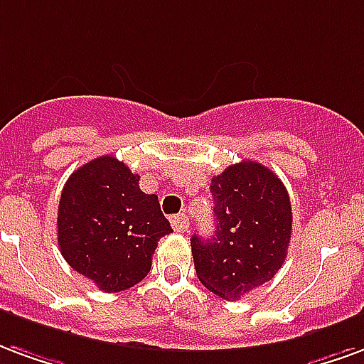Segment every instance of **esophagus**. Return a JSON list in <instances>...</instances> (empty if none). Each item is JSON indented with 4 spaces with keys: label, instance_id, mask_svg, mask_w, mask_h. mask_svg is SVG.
<instances>
[{
    "label": "esophagus",
    "instance_id": "esophagus-1",
    "mask_svg": "<svg viewBox=\"0 0 364 364\" xmlns=\"http://www.w3.org/2000/svg\"><path fill=\"white\" fill-rule=\"evenodd\" d=\"M171 225H172V229L176 230V232H186V230H188V227H190V223H188V217H186L184 213L174 215V217H171Z\"/></svg>",
    "mask_w": 364,
    "mask_h": 364
}]
</instances>
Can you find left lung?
I'll return each instance as SVG.
<instances>
[{
    "label": "left lung",
    "instance_id": "left-lung-1",
    "mask_svg": "<svg viewBox=\"0 0 364 364\" xmlns=\"http://www.w3.org/2000/svg\"><path fill=\"white\" fill-rule=\"evenodd\" d=\"M215 235L190 238L203 287L238 301L279 272L287 256L293 213L287 188L256 161L227 166L211 180Z\"/></svg>",
    "mask_w": 364,
    "mask_h": 364
}]
</instances>
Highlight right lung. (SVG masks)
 <instances>
[{
  "mask_svg": "<svg viewBox=\"0 0 364 364\" xmlns=\"http://www.w3.org/2000/svg\"><path fill=\"white\" fill-rule=\"evenodd\" d=\"M172 232L155 193L106 155L71 174L58 208V244L65 262L105 293L137 285L151 272L156 242Z\"/></svg>",
  "mask_w": 364,
  "mask_h": 364,
  "instance_id": "1",
  "label": "right lung"
}]
</instances>
